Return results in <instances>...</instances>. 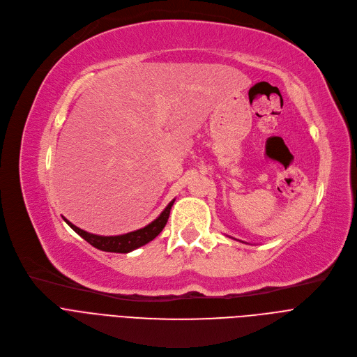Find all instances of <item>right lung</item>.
I'll list each match as a JSON object with an SVG mask.
<instances>
[{
	"label": "right lung",
	"instance_id": "1",
	"mask_svg": "<svg viewBox=\"0 0 357 357\" xmlns=\"http://www.w3.org/2000/svg\"><path fill=\"white\" fill-rule=\"evenodd\" d=\"M175 199L167 204V207L160 213V215L147 224L146 227L139 229L136 231H130L127 234L121 236H98V234H91L85 230H81L79 227L73 226L70 221L63 218L66 221L68 226L75 231L78 233L84 240H86L91 246L97 248L102 252H112V253H128L131 250H136L137 248H142L147 245L149 241H152L166 226L169 214H171V208L174 205Z\"/></svg>",
	"mask_w": 357,
	"mask_h": 357
}]
</instances>
